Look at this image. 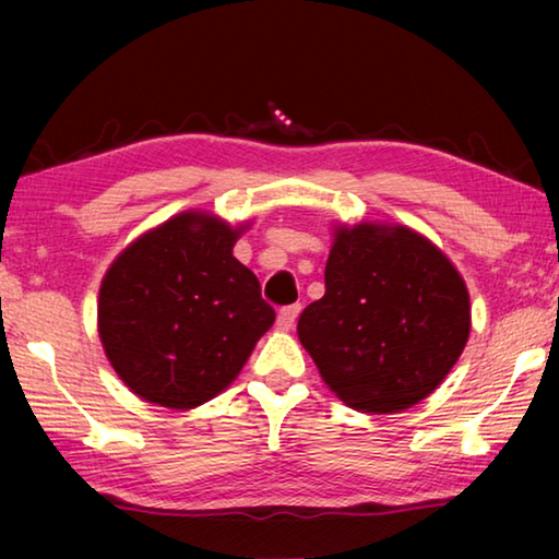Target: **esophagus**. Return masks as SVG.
Masks as SVG:
<instances>
[{"mask_svg":"<svg viewBox=\"0 0 559 559\" xmlns=\"http://www.w3.org/2000/svg\"><path fill=\"white\" fill-rule=\"evenodd\" d=\"M298 313H300V306H286V308H281V313H278V318H276L278 330H283V333H288V330H293V325H296Z\"/></svg>","mask_w":559,"mask_h":559,"instance_id":"obj_1","label":"esophagus"}]
</instances>
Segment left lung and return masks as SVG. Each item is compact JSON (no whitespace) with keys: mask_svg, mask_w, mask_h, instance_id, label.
Returning <instances> with one entry per match:
<instances>
[{"mask_svg":"<svg viewBox=\"0 0 559 559\" xmlns=\"http://www.w3.org/2000/svg\"><path fill=\"white\" fill-rule=\"evenodd\" d=\"M471 333L466 283L427 236L400 224L337 226L325 296L298 337L347 406L394 414L437 390Z\"/></svg>","mask_w":559,"mask_h":559,"instance_id":"8db88e82","label":"left lung"}]
</instances>
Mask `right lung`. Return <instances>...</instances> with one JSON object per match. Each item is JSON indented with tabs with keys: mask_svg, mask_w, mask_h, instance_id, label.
Instances as JSON below:
<instances>
[{
	"mask_svg": "<svg viewBox=\"0 0 559 559\" xmlns=\"http://www.w3.org/2000/svg\"><path fill=\"white\" fill-rule=\"evenodd\" d=\"M241 229L182 212L110 263L98 335L112 370L140 400L167 409L210 402L276 320L259 278L231 253Z\"/></svg>",
	"mask_w": 559,
	"mask_h": 559,
	"instance_id": "right-lung-1",
	"label": "right lung"
}]
</instances>
